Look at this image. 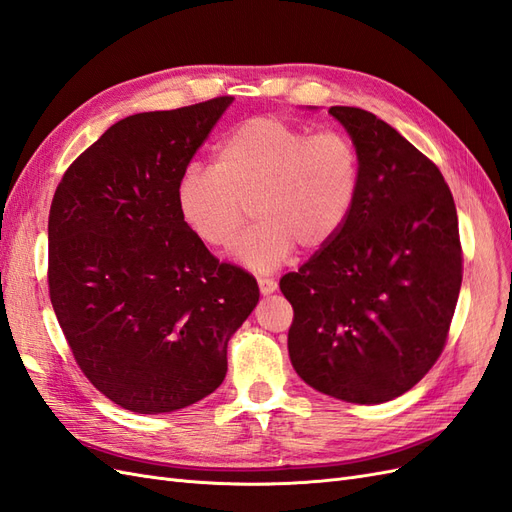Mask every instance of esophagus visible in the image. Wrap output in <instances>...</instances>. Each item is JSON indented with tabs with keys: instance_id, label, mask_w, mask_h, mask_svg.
<instances>
[{
	"instance_id": "34e87169",
	"label": "esophagus",
	"mask_w": 512,
	"mask_h": 512,
	"mask_svg": "<svg viewBox=\"0 0 512 512\" xmlns=\"http://www.w3.org/2000/svg\"><path fill=\"white\" fill-rule=\"evenodd\" d=\"M257 283H259V291H261V294H264V296L274 294L276 287H279V283H276L274 279H270V276H259Z\"/></svg>"
}]
</instances>
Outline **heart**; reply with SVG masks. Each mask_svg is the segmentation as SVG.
<instances>
[{"label":"heart","instance_id":"b5f03b06","mask_svg":"<svg viewBox=\"0 0 512 512\" xmlns=\"http://www.w3.org/2000/svg\"><path fill=\"white\" fill-rule=\"evenodd\" d=\"M362 182L356 141L279 115L238 124L216 150L214 165H186L175 199L182 221L212 248H227L248 218L257 223L236 246L246 268L268 272L294 253L317 251L347 223Z\"/></svg>","mask_w":512,"mask_h":512}]
</instances>
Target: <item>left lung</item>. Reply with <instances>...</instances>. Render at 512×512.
Wrapping results in <instances>:
<instances>
[{
	"label": "left lung",
	"instance_id": "left-lung-1",
	"mask_svg": "<svg viewBox=\"0 0 512 512\" xmlns=\"http://www.w3.org/2000/svg\"><path fill=\"white\" fill-rule=\"evenodd\" d=\"M362 158L337 238L281 279L287 347L315 390L360 405L416 386L440 358L463 279L455 199L433 160L377 115L330 107Z\"/></svg>",
	"mask_w": 512,
	"mask_h": 512
}]
</instances>
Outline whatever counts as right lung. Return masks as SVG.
I'll use <instances>...</instances> for the list:
<instances>
[{
  "instance_id": "right-lung-1",
  "label": "right lung",
  "mask_w": 512,
  "mask_h": 512,
  "mask_svg": "<svg viewBox=\"0 0 512 512\" xmlns=\"http://www.w3.org/2000/svg\"><path fill=\"white\" fill-rule=\"evenodd\" d=\"M128 115L72 163L49 212V296L79 369L137 414L182 410L227 373V343L259 300L182 221L178 182L231 105Z\"/></svg>"
}]
</instances>
